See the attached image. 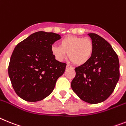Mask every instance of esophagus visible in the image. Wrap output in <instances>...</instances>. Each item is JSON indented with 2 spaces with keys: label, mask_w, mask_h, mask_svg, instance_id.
Listing matches in <instances>:
<instances>
[{
  "label": "esophagus",
  "mask_w": 126,
  "mask_h": 126,
  "mask_svg": "<svg viewBox=\"0 0 126 126\" xmlns=\"http://www.w3.org/2000/svg\"><path fill=\"white\" fill-rule=\"evenodd\" d=\"M68 68H73V67L72 66L69 65H67L66 66V69H68Z\"/></svg>",
  "instance_id": "34e87169"
}]
</instances>
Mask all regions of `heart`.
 <instances>
[{"label":"heart","instance_id":"b5f03b06","mask_svg":"<svg viewBox=\"0 0 126 126\" xmlns=\"http://www.w3.org/2000/svg\"><path fill=\"white\" fill-rule=\"evenodd\" d=\"M94 45L90 38L68 36L60 41V46L52 45L51 52L59 61H63L68 54V58L76 65H83L93 56Z\"/></svg>","mask_w":126,"mask_h":126}]
</instances>
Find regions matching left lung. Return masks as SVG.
<instances>
[{
    "instance_id": "1",
    "label": "left lung",
    "mask_w": 126,
    "mask_h": 126,
    "mask_svg": "<svg viewBox=\"0 0 126 126\" xmlns=\"http://www.w3.org/2000/svg\"><path fill=\"white\" fill-rule=\"evenodd\" d=\"M94 45L93 56L88 63L75 68L72 90L84 102L100 103L113 93L119 81V61L111 45L97 34L89 33Z\"/></svg>"
}]
</instances>
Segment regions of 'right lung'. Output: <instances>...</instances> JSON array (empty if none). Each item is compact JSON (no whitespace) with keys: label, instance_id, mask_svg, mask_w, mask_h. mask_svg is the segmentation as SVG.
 Segmentation results:
<instances>
[{"label":"right lung","instance_id":"add662e5","mask_svg":"<svg viewBox=\"0 0 126 126\" xmlns=\"http://www.w3.org/2000/svg\"><path fill=\"white\" fill-rule=\"evenodd\" d=\"M60 38L58 34L38 31L15 48L8 74L16 94L24 101L36 102L46 98L63 74L66 64L57 61L51 52L52 45Z\"/></svg>","mask_w":126,"mask_h":126}]
</instances>
